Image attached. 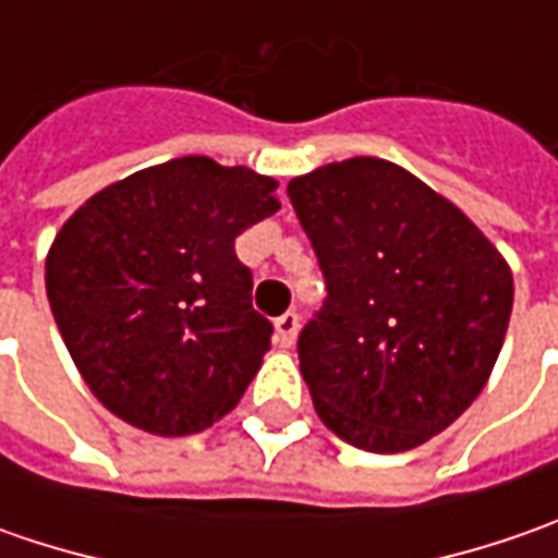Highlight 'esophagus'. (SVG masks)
I'll list each match as a JSON object with an SVG mask.
<instances>
[{"label":"esophagus","instance_id":"esophagus-1","mask_svg":"<svg viewBox=\"0 0 558 558\" xmlns=\"http://www.w3.org/2000/svg\"><path fill=\"white\" fill-rule=\"evenodd\" d=\"M298 326H301L298 313L294 311L282 313V316L276 319V341H279L282 348H291V344H294V338H298Z\"/></svg>","mask_w":558,"mask_h":558}]
</instances>
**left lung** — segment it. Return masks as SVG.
I'll return each instance as SVG.
<instances>
[{"label":"left lung","instance_id":"8db88e82","mask_svg":"<svg viewBox=\"0 0 558 558\" xmlns=\"http://www.w3.org/2000/svg\"><path fill=\"white\" fill-rule=\"evenodd\" d=\"M329 298L298 338L316 416L369 453L440 435L482 395L512 313V269L410 170L348 158L289 183Z\"/></svg>","mask_w":558,"mask_h":558}]
</instances>
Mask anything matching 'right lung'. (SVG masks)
<instances>
[{"instance_id":"1","label":"right lung","mask_w":558,"mask_h":558,"mask_svg":"<svg viewBox=\"0 0 558 558\" xmlns=\"http://www.w3.org/2000/svg\"><path fill=\"white\" fill-rule=\"evenodd\" d=\"M276 185L189 155L101 189L58 229L49 307L83 381L114 416L183 438L242 400L272 326L251 307L235 239L279 210Z\"/></svg>"}]
</instances>
